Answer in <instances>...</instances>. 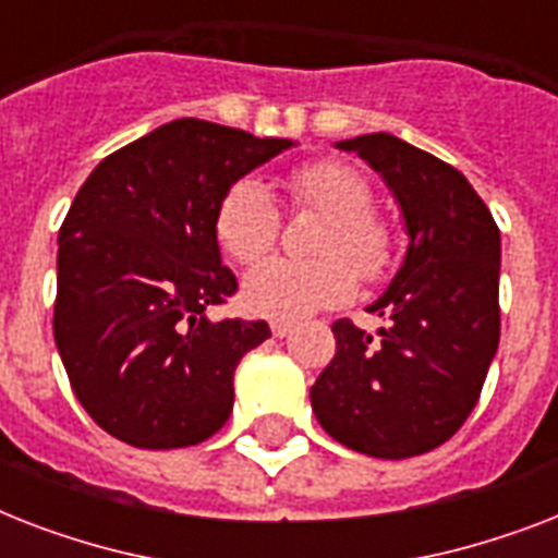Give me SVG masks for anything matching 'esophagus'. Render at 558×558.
Listing matches in <instances>:
<instances>
[{
    "instance_id": "34e87169",
    "label": "esophagus",
    "mask_w": 558,
    "mask_h": 558,
    "mask_svg": "<svg viewBox=\"0 0 558 558\" xmlns=\"http://www.w3.org/2000/svg\"><path fill=\"white\" fill-rule=\"evenodd\" d=\"M289 332H292V324L289 322H271V336L275 339H287Z\"/></svg>"
}]
</instances>
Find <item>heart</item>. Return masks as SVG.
<instances>
[{"label": "heart", "instance_id": "b5f03b06", "mask_svg": "<svg viewBox=\"0 0 558 558\" xmlns=\"http://www.w3.org/2000/svg\"><path fill=\"white\" fill-rule=\"evenodd\" d=\"M289 191L295 202L327 214L330 222L315 245L324 257H269L243 278L245 310L275 322H295L344 304L356 292V271L362 278H376L390 257L388 231L371 214L373 193L359 170L332 159L313 161L289 177ZM278 228L275 199L257 179H240L228 187L214 222L222 252L236 263L260 260L275 245Z\"/></svg>", "mask_w": 558, "mask_h": 558}]
</instances>
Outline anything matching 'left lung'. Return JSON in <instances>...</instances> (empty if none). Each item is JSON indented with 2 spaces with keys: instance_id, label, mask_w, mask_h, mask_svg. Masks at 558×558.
Returning <instances> with one entry per match:
<instances>
[{
  "instance_id": "left-lung-1",
  "label": "left lung",
  "mask_w": 558,
  "mask_h": 558,
  "mask_svg": "<svg viewBox=\"0 0 558 558\" xmlns=\"http://www.w3.org/2000/svg\"><path fill=\"white\" fill-rule=\"evenodd\" d=\"M365 159L408 234L397 275L367 313L376 336L332 324L336 356L310 388L332 440L381 460L437 449L472 414L493 365L501 313V231L469 179L390 133L336 142Z\"/></svg>"
}]
</instances>
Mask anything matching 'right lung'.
Returning a JSON list of instances; mask_svg holds the SVG:
<instances>
[{
	"instance_id": "1",
	"label": "right lung",
	"mask_w": 558,
	"mask_h": 558,
	"mask_svg": "<svg viewBox=\"0 0 558 558\" xmlns=\"http://www.w3.org/2000/svg\"><path fill=\"white\" fill-rule=\"evenodd\" d=\"M289 147L179 118L83 182L57 236L54 341L74 397L107 434L182 449L226 425L236 365L271 330L208 318L236 289L214 222L228 187Z\"/></svg>"
}]
</instances>
